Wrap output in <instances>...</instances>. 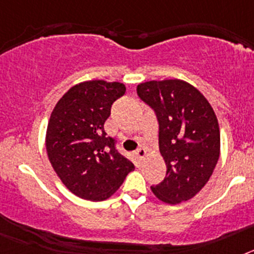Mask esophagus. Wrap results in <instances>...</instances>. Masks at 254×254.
Here are the masks:
<instances>
[{
    "label": "esophagus",
    "instance_id": "34e87169",
    "mask_svg": "<svg viewBox=\"0 0 254 254\" xmlns=\"http://www.w3.org/2000/svg\"><path fill=\"white\" fill-rule=\"evenodd\" d=\"M136 155H137V158L140 159V160H143L145 156H146V150L143 149V147H141V149H138L137 151H136Z\"/></svg>",
    "mask_w": 254,
    "mask_h": 254
}]
</instances>
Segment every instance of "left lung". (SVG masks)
<instances>
[{"mask_svg":"<svg viewBox=\"0 0 254 254\" xmlns=\"http://www.w3.org/2000/svg\"><path fill=\"white\" fill-rule=\"evenodd\" d=\"M137 95L156 114L159 149L167 176L151 190L176 205L196 196L212 176L220 155L216 114L205 96L182 80L147 81Z\"/></svg>","mask_w":254,"mask_h":254,"instance_id":"8db88e82","label":"left lung"}]
</instances>
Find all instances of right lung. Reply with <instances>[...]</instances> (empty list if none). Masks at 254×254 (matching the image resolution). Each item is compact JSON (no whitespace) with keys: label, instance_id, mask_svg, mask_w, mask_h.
<instances>
[{"label":"right lung","instance_id":"obj_1","mask_svg":"<svg viewBox=\"0 0 254 254\" xmlns=\"http://www.w3.org/2000/svg\"><path fill=\"white\" fill-rule=\"evenodd\" d=\"M125 93L121 82H80L58 100L51 114L48 159L62 183L84 199L109 198L134 169L104 131L112 104Z\"/></svg>","mask_w":254,"mask_h":254}]
</instances>
